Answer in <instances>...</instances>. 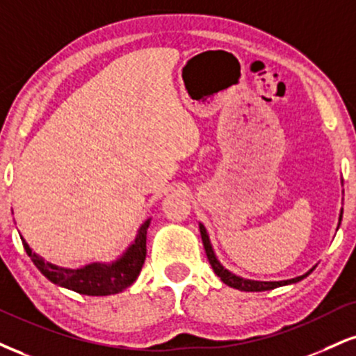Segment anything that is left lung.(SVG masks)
I'll return each mask as SVG.
<instances>
[{
  "label": "left lung",
  "instance_id": "obj_1",
  "mask_svg": "<svg viewBox=\"0 0 356 356\" xmlns=\"http://www.w3.org/2000/svg\"><path fill=\"white\" fill-rule=\"evenodd\" d=\"M341 182H343V181H341ZM341 217H343V211H340V217H338V227H340ZM338 227H337V229H338ZM199 229H200V237H202L205 254H207V259H209V262H211L212 270L216 272L217 277H220V280L224 282L225 285L232 286V289L242 290V292H264V290H272V289H277V286L297 284V282H300L305 277L310 275V273L314 272V268L316 267V265H314V267H312L310 270L305 272L300 277L289 278V280H278V282H260V280H250V278L238 277V275H235V273H232L230 270H227L224 265L219 262V259H217L216 252H213L211 238H209L207 229H205L204 224H200V222H199Z\"/></svg>",
  "mask_w": 356,
  "mask_h": 356
}]
</instances>
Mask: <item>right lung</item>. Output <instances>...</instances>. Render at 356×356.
<instances>
[{
  "instance_id": "obj_1",
  "label": "right lung",
  "mask_w": 356,
  "mask_h": 356,
  "mask_svg": "<svg viewBox=\"0 0 356 356\" xmlns=\"http://www.w3.org/2000/svg\"><path fill=\"white\" fill-rule=\"evenodd\" d=\"M149 224H151V219L140 224L134 241L113 262H92L78 268H64L46 262L41 255L33 252L23 235L19 234V237L29 259L49 282L81 295L102 297V295L122 292L139 277L145 260V237H147Z\"/></svg>"
}]
</instances>
